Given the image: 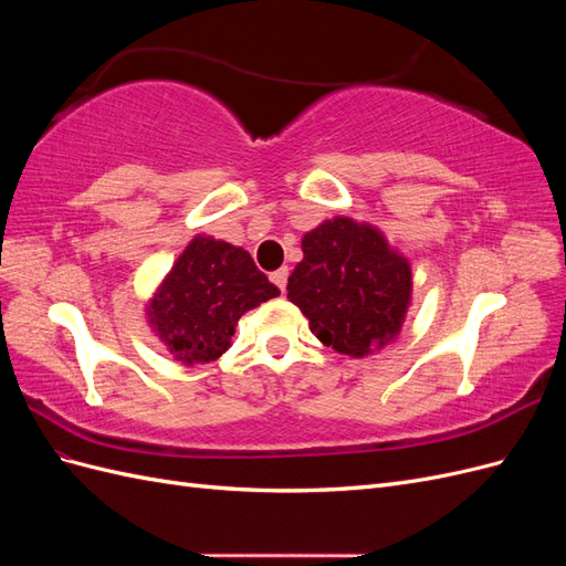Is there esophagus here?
Here are the masks:
<instances>
[{
    "label": "esophagus",
    "mask_w": 566,
    "mask_h": 566,
    "mask_svg": "<svg viewBox=\"0 0 566 566\" xmlns=\"http://www.w3.org/2000/svg\"><path fill=\"white\" fill-rule=\"evenodd\" d=\"M271 281H273V285H276L281 293H285V285H287V269H279V271H273L271 273Z\"/></svg>",
    "instance_id": "esophagus-1"
}]
</instances>
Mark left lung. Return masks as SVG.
Here are the masks:
<instances>
[{
	"mask_svg": "<svg viewBox=\"0 0 566 566\" xmlns=\"http://www.w3.org/2000/svg\"><path fill=\"white\" fill-rule=\"evenodd\" d=\"M302 252L287 279V300L325 347L358 358L399 335L413 276L378 229L335 217L304 233Z\"/></svg>",
	"mask_w": 566,
	"mask_h": 566,
	"instance_id": "obj_1",
	"label": "left lung"
}]
</instances>
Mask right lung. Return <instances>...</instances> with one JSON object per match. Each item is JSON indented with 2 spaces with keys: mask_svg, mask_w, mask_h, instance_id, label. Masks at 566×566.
Instances as JSON below:
<instances>
[{
  "mask_svg": "<svg viewBox=\"0 0 566 566\" xmlns=\"http://www.w3.org/2000/svg\"><path fill=\"white\" fill-rule=\"evenodd\" d=\"M276 295L243 248L196 235L150 300L148 323L177 361L210 364L231 347L238 318Z\"/></svg>",
  "mask_w": 566,
  "mask_h": 566,
  "instance_id": "add662e5",
  "label": "right lung"
}]
</instances>
